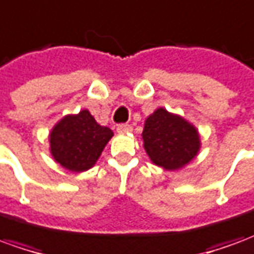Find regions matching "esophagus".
<instances>
[{
  "label": "esophagus",
  "instance_id": "1",
  "mask_svg": "<svg viewBox=\"0 0 254 254\" xmlns=\"http://www.w3.org/2000/svg\"><path fill=\"white\" fill-rule=\"evenodd\" d=\"M117 132L118 133H129L132 132V127L129 124H120L117 127Z\"/></svg>",
  "mask_w": 254,
  "mask_h": 254
}]
</instances>
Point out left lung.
Returning <instances> with one entry per match:
<instances>
[{
  "label": "left lung",
  "instance_id": "obj_1",
  "mask_svg": "<svg viewBox=\"0 0 254 254\" xmlns=\"http://www.w3.org/2000/svg\"><path fill=\"white\" fill-rule=\"evenodd\" d=\"M144 148L155 165L166 170L180 169L196 156L200 140L189 122L158 109L145 121L143 130Z\"/></svg>",
  "mask_w": 254,
  "mask_h": 254
}]
</instances>
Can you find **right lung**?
I'll return each mask as SVG.
<instances>
[{
    "label": "right lung",
    "mask_w": 254,
    "mask_h": 254,
    "mask_svg": "<svg viewBox=\"0 0 254 254\" xmlns=\"http://www.w3.org/2000/svg\"><path fill=\"white\" fill-rule=\"evenodd\" d=\"M111 136V129L100 127L88 110H83L58 122L50 134V148L65 169L85 171L95 165Z\"/></svg>",
    "instance_id": "right-lung-1"
}]
</instances>
